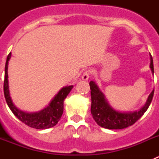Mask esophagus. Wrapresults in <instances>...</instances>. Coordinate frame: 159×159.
<instances>
[{
    "label": "esophagus",
    "instance_id": "34e87169",
    "mask_svg": "<svg viewBox=\"0 0 159 159\" xmlns=\"http://www.w3.org/2000/svg\"><path fill=\"white\" fill-rule=\"evenodd\" d=\"M90 75H91V71H90V70H87V71H84V74H83L82 75L83 80H85V81L88 80L90 77Z\"/></svg>",
    "mask_w": 159,
    "mask_h": 159
}]
</instances>
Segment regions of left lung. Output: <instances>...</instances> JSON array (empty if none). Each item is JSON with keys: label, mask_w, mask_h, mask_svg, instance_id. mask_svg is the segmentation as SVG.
<instances>
[{"label": "left lung", "mask_w": 159, "mask_h": 159, "mask_svg": "<svg viewBox=\"0 0 159 159\" xmlns=\"http://www.w3.org/2000/svg\"><path fill=\"white\" fill-rule=\"evenodd\" d=\"M150 68L154 74L153 59L151 56ZM92 96L91 112L97 124L106 129H123L138 121L147 111L154 96V90L149 95L147 102L140 109L134 111H119L114 109L107 101L105 95L94 81L89 83Z\"/></svg>", "instance_id": "8db88e82"}]
</instances>
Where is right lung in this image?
Masks as SVG:
<instances>
[{
    "mask_svg": "<svg viewBox=\"0 0 159 159\" xmlns=\"http://www.w3.org/2000/svg\"><path fill=\"white\" fill-rule=\"evenodd\" d=\"M11 58V52L8 54L5 63V81H4V94L8 107L12 113L22 123L29 127L36 129H48L57 124L64 112V101L73 88V85L66 86L59 91L58 93L50 101L46 107L36 112H27L16 107L12 102L9 94L8 80V65Z\"/></svg>",
    "mask_w": 159,
    "mask_h": 159,
    "instance_id": "1",
    "label": "right lung"
}]
</instances>
